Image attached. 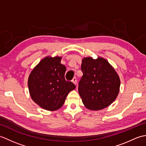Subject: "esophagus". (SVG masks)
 Here are the masks:
<instances>
[{
	"instance_id": "34e87169",
	"label": "esophagus",
	"mask_w": 146,
	"mask_h": 146,
	"mask_svg": "<svg viewBox=\"0 0 146 146\" xmlns=\"http://www.w3.org/2000/svg\"><path fill=\"white\" fill-rule=\"evenodd\" d=\"M71 81H72V82L74 83V84H75V85H76V83H77V80H76V77H75V78H73V80H71Z\"/></svg>"
}]
</instances>
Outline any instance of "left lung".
Segmentation results:
<instances>
[{
    "mask_svg": "<svg viewBox=\"0 0 146 146\" xmlns=\"http://www.w3.org/2000/svg\"><path fill=\"white\" fill-rule=\"evenodd\" d=\"M83 76L79 82L78 93L85 107L91 110H100L115 100L120 90L119 76L104 58H83Z\"/></svg>",
    "mask_w": 146,
    "mask_h": 146,
    "instance_id": "8db88e82",
    "label": "left lung"
}]
</instances>
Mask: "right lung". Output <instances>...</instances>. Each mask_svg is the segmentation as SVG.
I'll return each instance as SVG.
<instances>
[{
	"mask_svg": "<svg viewBox=\"0 0 146 146\" xmlns=\"http://www.w3.org/2000/svg\"><path fill=\"white\" fill-rule=\"evenodd\" d=\"M61 56H47L31 72L27 81L32 100L43 109L54 111L60 108L68 94L76 88L64 78L66 66Z\"/></svg>",
	"mask_w": 146,
	"mask_h": 146,
	"instance_id": "1",
	"label": "right lung"
}]
</instances>
